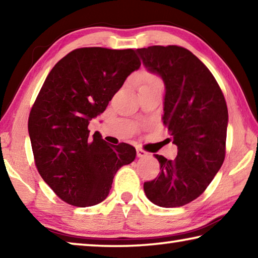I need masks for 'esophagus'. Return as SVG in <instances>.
<instances>
[{
    "label": "esophagus",
    "instance_id": "1",
    "mask_svg": "<svg viewBox=\"0 0 258 258\" xmlns=\"http://www.w3.org/2000/svg\"><path fill=\"white\" fill-rule=\"evenodd\" d=\"M137 154H138L139 158H146V157L149 156V154H148L147 151L140 149V148H138V149H137Z\"/></svg>",
    "mask_w": 258,
    "mask_h": 258
}]
</instances>
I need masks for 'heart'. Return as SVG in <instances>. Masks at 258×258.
Here are the masks:
<instances>
[{
  "label": "heart",
  "mask_w": 258,
  "mask_h": 258,
  "mask_svg": "<svg viewBox=\"0 0 258 258\" xmlns=\"http://www.w3.org/2000/svg\"><path fill=\"white\" fill-rule=\"evenodd\" d=\"M155 80H158V78H156L155 76H151V75H145V80H143V83L155 81Z\"/></svg>",
  "instance_id": "obj_1"
}]
</instances>
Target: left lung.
Masks as SVG:
<instances>
[{"label": "left lung", "instance_id": "1", "mask_svg": "<svg viewBox=\"0 0 258 258\" xmlns=\"http://www.w3.org/2000/svg\"><path fill=\"white\" fill-rule=\"evenodd\" d=\"M137 52L147 71L164 82L163 123L177 146L174 160L155 155L161 172L143 189L157 206H184L206 190L224 161V95L208 68L184 47L155 45Z\"/></svg>", "mask_w": 258, "mask_h": 258}]
</instances>
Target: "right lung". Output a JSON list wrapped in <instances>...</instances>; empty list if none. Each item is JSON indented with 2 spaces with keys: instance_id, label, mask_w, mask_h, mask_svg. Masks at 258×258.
<instances>
[{
  "instance_id": "add662e5",
  "label": "right lung",
  "mask_w": 258,
  "mask_h": 258,
  "mask_svg": "<svg viewBox=\"0 0 258 258\" xmlns=\"http://www.w3.org/2000/svg\"><path fill=\"white\" fill-rule=\"evenodd\" d=\"M137 51L83 47L52 68L29 113L28 133L35 164L60 199L77 207L103 202L116 172L132 163L135 148L109 145L90 120L141 62Z\"/></svg>"
}]
</instances>
